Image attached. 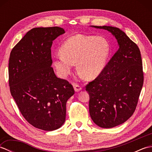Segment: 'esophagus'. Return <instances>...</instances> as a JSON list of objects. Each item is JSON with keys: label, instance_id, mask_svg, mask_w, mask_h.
<instances>
[{"label": "esophagus", "instance_id": "34e87169", "mask_svg": "<svg viewBox=\"0 0 152 152\" xmlns=\"http://www.w3.org/2000/svg\"><path fill=\"white\" fill-rule=\"evenodd\" d=\"M74 91L76 92H79L82 90V88L80 87L79 85L76 84V83H74Z\"/></svg>", "mask_w": 152, "mask_h": 152}]
</instances>
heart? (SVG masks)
Listing matches in <instances>:
<instances>
[{
    "mask_svg": "<svg viewBox=\"0 0 152 152\" xmlns=\"http://www.w3.org/2000/svg\"><path fill=\"white\" fill-rule=\"evenodd\" d=\"M110 53L108 42L103 38L74 34L64 42L60 53L53 57V63L59 76L65 78L71 72L73 64L80 76L93 80L104 69Z\"/></svg>",
    "mask_w": 152,
    "mask_h": 152,
    "instance_id": "obj_1",
    "label": "heart"
}]
</instances>
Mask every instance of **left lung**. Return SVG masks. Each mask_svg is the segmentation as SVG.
Returning a JSON list of instances; mask_svg holds the SVG:
<instances>
[{"mask_svg":"<svg viewBox=\"0 0 152 152\" xmlns=\"http://www.w3.org/2000/svg\"><path fill=\"white\" fill-rule=\"evenodd\" d=\"M91 27L111 33L119 46L101 74L86 86L92 120L100 127L112 128L124 124L136 109L144 82L140 51L119 28Z\"/></svg>","mask_w":152,"mask_h":152,"instance_id":"left-lung-1","label":"left lung"}]
</instances>
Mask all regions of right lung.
<instances>
[{
  "label": "right lung",
  "mask_w": 152,
  "mask_h": 152,
  "mask_svg": "<svg viewBox=\"0 0 152 152\" xmlns=\"http://www.w3.org/2000/svg\"><path fill=\"white\" fill-rule=\"evenodd\" d=\"M64 33L59 27L27 32L13 48L8 64L11 95L24 118L34 127L51 131L63 125L72 86L57 78L51 67L53 41Z\"/></svg>",
  "instance_id": "1"
}]
</instances>
